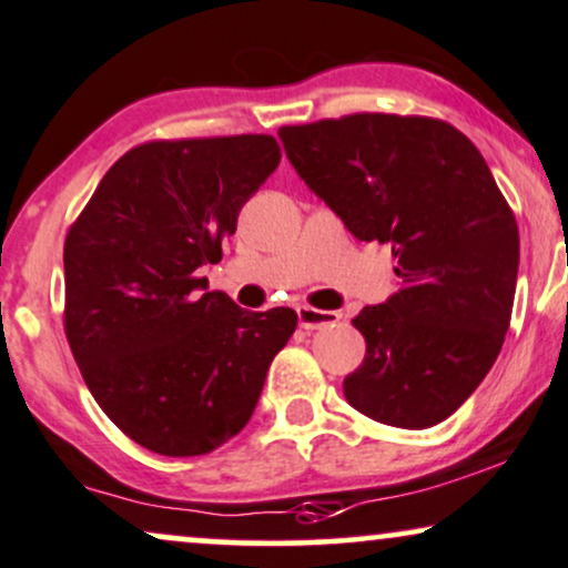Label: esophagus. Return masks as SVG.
<instances>
[{"mask_svg":"<svg viewBox=\"0 0 568 568\" xmlns=\"http://www.w3.org/2000/svg\"><path fill=\"white\" fill-rule=\"evenodd\" d=\"M298 325L304 327V331H317V327H325V325H336L341 320L338 312H331V310H314V306H298Z\"/></svg>","mask_w":568,"mask_h":568,"instance_id":"34e87169","label":"esophagus"}]
</instances>
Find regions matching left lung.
<instances>
[{
	"instance_id": "1",
	"label": "left lung",
	"mask_w": 568,
	"mask_h": 568,
	"mask_svg": "<svg viewBox=\"0 0 568 568\" xmlns=\"http://www.w3.org/2000/svg\"><path fill=\"white\" fill-rule=\"evenodd\" d=\"M288 161L359 241L392 243L399 291L365 306L344 396L367 418L428 428L455 413L503 349L518 224L466 134L428 115L352 113L280 126Z\"/></svg>"
}]
</instances>
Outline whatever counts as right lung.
<instances>
[{
	"label": "right lung",
	"mask_w": 568,
	"mask_h": 568,
	"mask_svg": "<svg viewBox=\"0 0 568 568\" xmlns=\"http://www.w3.org/2000/svg\"><path fill=\"white\" fill-rule=\"evenodd\" d=\"M270 134L142 142L65 235V338L102 413L140 447L206 455L243 432L296 312H245L197 277L277 169Z\"/></svg>",
	"instance_id": "add662e5"
}]
</instances>
